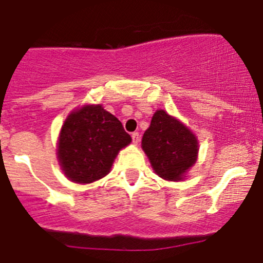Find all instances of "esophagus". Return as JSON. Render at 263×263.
I'll use <instances>...</instances> for the list:
<instances>
[{"label": "esophagus", "instance_id": "obj_1", "mask_svg": "<svg viewBox=\"0 0 263 263\" xmlns=\"http://www.w3.org/2000/svg\"><path fill=\"white\" fill-rule=\"evenodd\" d=\"M132 141H134L135 145H137L140 142V135L137 134V132H134V134H132Z\"/></svg>", "mask_w": 263, "mask_h": 263}]
</instances>
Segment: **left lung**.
I'll return each mask as SVG.
<instances>
[{
	"instance_id": "left-lung-1",
	"label": "left lung",
	"mask_w": 263,
	"mask_h": 263,
	"mask_svg": "<svg viewBox=\"0 0 263 263\" xmlns=\"http://www.w3.org/2000/svg\"><path fill=\"white\" fill-rule=\"evenodd\" d=\"M141 147L154 172L165 181L179 182L198 158L197 136L176 117L158 109L142 136Z\"/></svg>"
}]
</instances>
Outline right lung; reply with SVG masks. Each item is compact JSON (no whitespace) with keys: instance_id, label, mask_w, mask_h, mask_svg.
<instances>
[{"instance_id":"obj_1","label":"right lung","mask_w":263,"mask_h":263,"mask_svg":"<svg viewBox=\"0 0 263 263\" xmlns=\"http://www.w3.org/2000/svg\"><path fill=\"white\" fill-rule=\"evenodd\" d=\"M131 141L118 118L102 104H85L73 109L61 127L58 164L71 182L99 181L109 174L118 153Z\"/></svg>"}]
</instances>
